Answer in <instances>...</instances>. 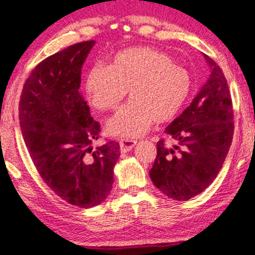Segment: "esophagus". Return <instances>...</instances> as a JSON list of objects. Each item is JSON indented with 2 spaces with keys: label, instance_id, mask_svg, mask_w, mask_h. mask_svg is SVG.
<instances>
[{
  "label": "esophagus",
  "instance_id": "1",
  "mask_svg": "<svg viewBox=\"0 0 255 255\" xmlns=\"http://www.w3.org/2000/svg\"><path fill=\"white\" fill-rule=\"evenodd\" d=\"M136 145L135 140H130V139H121L120 140V146H121V150L124 152H128L130 151L134 146Z\"/></svg>",
  "mask_w": 255,
  "mask_h": 255
}]
</instances>
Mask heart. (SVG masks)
<instances>
[{
  "mask_svg": "<svg viewBox=\"0 0 255 255\" xmlns=\"http://www.w3.org/2000/svg\"><path fill=\"white\" fill-rule=\"evenodd\" d=\"M87 97L93 108L115 109L126 96L130 99L108 121V130L125 137L139 136L157 124L170 121L191 90L188 72L164 52L137 46L119 52L110 66L95 63L86 75Z\"/></svg>",
  "mask_w": 255,
  "mask_h": 255,
  "instance_id": "heart-1",
  "label": "heart"
}]
</instances>
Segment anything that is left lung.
<instances>
[{"label": "left lung", "instance_id": "8db88e82", "mask_svg": "<svg viewBox=\"0 0 255 255\" xmlns=\"http://www.w3.org/2000/svg\"><path fill=\"white\" fill-rule=\"evenodd\" d=\"M207 83L186 110L165 128L175 144L157 142L150 170L154 186L166 197L184 201L200 194L222 169L234 135V109L227 79L212 58Z\"/></svg>", "mask_w": 255, "mask_h": 255}]
</instances>
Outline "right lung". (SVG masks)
<instances>
[{"label":"right lung","mask_w":255,"mask_h":255,"mask_svg":"<svg viewBox=\"0 0 255 255\" xmlns=\"http://www.w3.org/2000/svg\"><path fill=\"white\" fill-rule=\"evenodd\" d=\"M95 40L73 44L38 63L22 87L20 128L40 177L71 205L89 209L113 188L120 145L93 148L101 125L79 92L81 67Z\"/></svg>","instance_id":"obj_1"}]
</instances>
